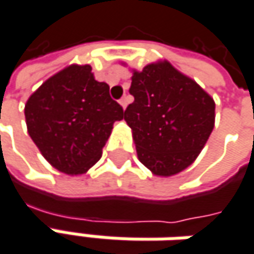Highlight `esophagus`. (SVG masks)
Masks as SVG:
<instances>
[{"mask_svg": "<svg viewBox=\"0 0 254 254\" xmlns=\"http://www.w3.org/2000/svg\"><path fill=\"white\" fill-rule=\"evenodd\" d=\"M127 102H129V97H127V95H125V97H122V98L119 100V104L122 105V108H124V110L127 108Z\"/></svg>", "mask_w": 254, "mask_h": 254, "instance_id": "1", "label": "esophagus"}]
</instances>
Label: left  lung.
<instances>
[{
  "mask_svg": "<svg viewBox=\"0 0 254 254\" xmlns=\"http://www.w3.org/2000/svg\"><path fill=\"white\" fill-rule=\"evenodd\" d=\"M129 92L135 101L124 118L132 127L139 160L156 176L184 170L214 129V100L167 62L135 71Z\"/></svg>",
  "mask_w": 254,
  "mask_h": 254,
  "instance_id": "1",
  "label": "left lung"
}]
</instances>
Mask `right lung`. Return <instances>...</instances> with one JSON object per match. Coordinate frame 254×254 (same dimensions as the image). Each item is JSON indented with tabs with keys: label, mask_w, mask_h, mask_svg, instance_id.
Listing matches in <instances>:
<instances>
[{
	"label": "right lung",
	"mask_w": 254,
	"mask_h": 254,
	"mask_svg": "<svg viewBox=\"0 0 254 254\" xmlns=\"http://www.w3.org/2000/svg\"><path fill=\"white\" fill-rule=\"evenodd\" d=\"M25 118L32 140L55 169L83 174L101 159L115 121L124 108L110 85L94 78L91 67H67L29 97Z\"/></svg>",
	"instance_id": "right-lung-1"
}]
</instances>
